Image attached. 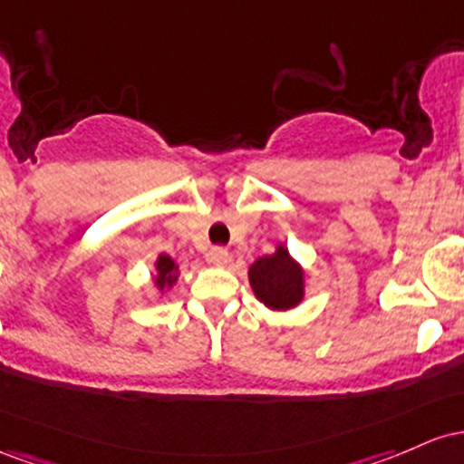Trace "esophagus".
Returning a JSON list of instances; mask_svg holds the SVG:
<instances>
[{
  "label": "esophagus",
  "mask_w": 464,
  "mask_h": 464,
  "mask_svg": "<svg viewBox=\"0 0 464 464\" xmlns=\"http://www.w3.org/2000/svg\"><path fill=\"white\" fill-rule=\"evenodd\" d=\"M208 263L210 265H217V267H221V265L227 263V258H230V254H227L226 247H212L210 252H208Z\"/></svg>",
  "instance_id": "1"
}]
</instances>
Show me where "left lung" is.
<instances>
[{"mask_svg": "<svg viewBox=\"0 0 464 464\" xmlns=\"http://www.w3.org/2000/svg\"><path fill=\"white\" fill-rule=\"evenodd\" d=\"M249 283H252L256 298L269 309H291L302 300V269L289 258L285 247L269 256L258 258L249 267Z\"/></svg>", "mask_w": 464, "mask_h": 464, "instance_id": "left-lung-1", "label": "left lung"}]
</instances>
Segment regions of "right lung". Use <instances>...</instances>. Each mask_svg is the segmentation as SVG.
<instances>
[{
  "mask_svg": "<svg viewBox=\"0 0 464 464\" xmlns=\"http://www.w3.org/2000/svg\"><path fill=\"white\" fill-rule=\"evenodd\" d=\"M158 280H155V283H158V287H166V285H170L175 280V263H173V258L170 256H160L158 258Z\"/></svg>",
  "mask_w": 464,
  "mask_h": 464,
  "instance_id": "1",
  "label": "right lung"
}]
</instances>
